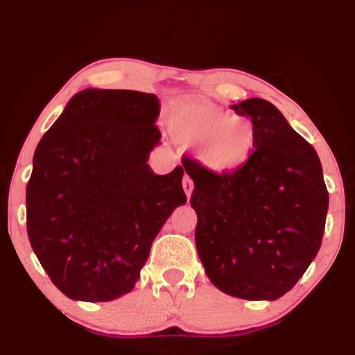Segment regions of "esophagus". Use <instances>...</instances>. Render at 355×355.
Instances as JSON below:
<instances>
[{"instance_id":"esophagus-1","label":"esophagus","mask_w":355,"mask_h":355,"mask_svg":"<svg viewBox=\"0 0 355 355\" xmlns=\"http://www.w3.org/2000/svg\"><path fill=\"white\" fill-rule=\"evenodd\" d=\"M182 189H184V192H186L187 198L192 196V191H193V182H192V179L189 178V176H184V178H182Z\"/></svg>"}]
</instances>
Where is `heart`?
<instances>
[{
	"instance_id": "b5f03b06",
	"label": "heart",
	"mask_w": 355,
	"mask_h": 355,
	"mask_svg": "<svg viewBox=\"0 0 355 355\" xmlns=\"http://www.w3.org/2000/svg\"><path fill=\"white\" fill-rule=\"evenodd\" d=\"M169 129L186 145H196V157L213 173H231L249 162L257 145L254 121L230 116L200 100L176 101L169 116Z\"/></svg>"
}]
</instances>
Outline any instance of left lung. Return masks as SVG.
Returning a JSON list of instances; mask_svg holds the SVG:
<instances>
[{
	"label": "left lung",
	"mask_w": 355,
	"mask_h": 355,
	"mask_svg": "<svg viewBox=\"0 0 355 355\" xmlns=\"http://www.w3.org/2000/svg\"><path fill=\"white\" fill-rule=\"evenodd\" d=\"M232 110L254 121L257 145L244 166L216 174L193 159L196 245L213 284L232 297L276 300L317 257L328 191L315 148L263 98Z\"/></svg>",
	"instance_id": "8db88e82"
}]
</instances>
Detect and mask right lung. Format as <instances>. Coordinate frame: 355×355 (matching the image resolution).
Wrapping results in <instances>:
<instances>
[{
  "mask_svg": "<svg viewBox=\"0 0 355 355\" xmlns=\"http://www.w3.org/2000/svg\"><path fill=\"white\" fill-rule=\"evenodd\" d=\"M159 100L135 90L76 94L33 153L27 234L53 284L72 300L130 293L152 242L187 200L184 169L148 166Z\"/></svg>",
  "mask_w": 355,
  "mask_h": 355,
  "instance_id": "add662e5",
  "label": "right lung"
}]
</instances>
